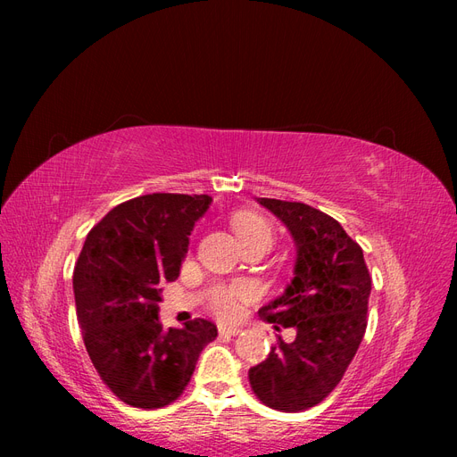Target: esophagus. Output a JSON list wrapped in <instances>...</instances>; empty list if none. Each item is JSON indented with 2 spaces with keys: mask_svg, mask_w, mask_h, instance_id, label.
I'll use <instances>...</instances> for the list:
<instances>
[{
  "mask_svg": "<svg viewBox=\"0 0 457 457\" xmlns=\"http://www.w3.org/2000/svg\"><path fill=\"white\" fill-rule=\"evenodd\" d=\"M240 331H242V328H238V326H227V324L219 326V336H238Z\"/></svg>",
  "mask_w": 457,
  "mask_h": 457,
  "instance_id": "34e87169",
  "label": "esophagus"
}]
</instances>
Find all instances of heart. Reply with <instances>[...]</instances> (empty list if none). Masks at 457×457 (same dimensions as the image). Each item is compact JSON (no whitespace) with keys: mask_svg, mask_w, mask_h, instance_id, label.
<instances>
[{"mask_svg":"<svg viewBox=\"0 0 457 457\" xmlns=\"http://www.w3.org/2000/svg\"><path fill=\"white\" fill-rule=\"evenodd\" d=\"M234 230L244 245L269 240L272 242V228L265 219L253 213H238L232 219ZM255 295V289L247 282H215L205 289L204 301L207 309L219 318H237L245 303H250Z\"/></svg>","mask_w":457,"mask_h":457,"instance_id":"b5f03b06","label":"heart"}]
</instances>
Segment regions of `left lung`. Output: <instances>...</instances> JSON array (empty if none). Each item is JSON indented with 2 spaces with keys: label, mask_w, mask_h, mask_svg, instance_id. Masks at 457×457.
<instances>
[{
  "label": "left lung",
  "mask_w": 457,
  "mask_h": 457,
  "mask_svg": "<svg viewBox=\"0 0 457 457\" xmlns=\"http://www.w3.org/2000/svg\"><path fill=\"white\" fill-rule=\"evenodd\" d=\"M292 232L297 244L295 276L282 297L259 311L295 339L276 337L267 361L250 370L262 404L280 411L316 406L336 389L368 326L371 276L362 247L334 217L301 202L257 198Z\"/></svg>",
  "instance_id": "left-lung-1"
}]
</instances>
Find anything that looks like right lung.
Listing matches in <instances>:
<instances>
[{"label":"right lung","instance_id":"right-lung-1","mask_svg":"<svg viewBox=\"0 0 457 457\" xmlns=\"http://www.w3.org/2000/svg\"><path fill=\"white\" fill-rule=\"evenodd\" d=\"M207 195L154 192L116 205L86 238L74 297L81 336L103 383L133 408H163L183 395L213 322L163 329L160 286L173 282Z\"/></svg>","mask_w":457,"mask_h":457}]
</instances>
